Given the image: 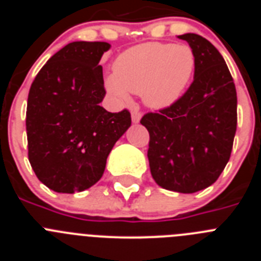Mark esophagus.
<instances>
[{"mask_svg": "<svg viewBox=\"0 0 261 261\" xmlns=\"http://www.w3.org/2000/svg\"><path fill=\"white\" fill-rule=\"evenodd\" d=\"M140 120H141V112H138L137 110L132 111V121L135 124L140 123Z\"/></svg>", "mask_w": 261, "mask_h": 261, "instance_id": "34e87169", "label": "esophagus"}]
</instances>
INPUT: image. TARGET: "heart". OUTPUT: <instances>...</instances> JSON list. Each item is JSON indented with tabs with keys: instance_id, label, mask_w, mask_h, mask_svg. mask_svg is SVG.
Listing matches in <instances>:
<instances>
[{
	"instance_id": "b5f03b06",
	"label": "heart",
	"mask_w": 261,
	"mask_h": 261,
	"mask_svg": "<svg viewBox=\"0 0 261 261\" xmlns=\"http://www.w3.org/2000/svg\"><path fill=\"white\" fill-rule=\"evenodd\" d=\"M195 69L196 55L190 45L145 43L117 57L107 89L123 102L130 93H141L147 106L168 107L183 95Z\"/></svg>"
}]
</instances>
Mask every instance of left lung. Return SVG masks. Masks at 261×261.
Listing matches in <instances>:
<instances>
[{"label":"left lung","instance_id":"1","mask_svg":"<svg viewBox=\"0 0 261 261\" xmlns=\"http://www.w3.org/2000/svg\"><path fill=\"white\" fill-rule=\"evenodd\" d=\"M196 55L195 77L186 93L159 112H147V158L153 179L168 191L193 193L218 179L237 132V90L221 53L197 34L177 36Z\"/></svg>","mask_w":261,"mask_h":261}]
</instances>
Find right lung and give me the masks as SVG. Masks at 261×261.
Returning <instances> with one entry per match:
<instances>
[{
    "instance_id": "add662e5",
    "label": "right lung",
    "mask_w": 261,
    "mask_h": 261,
    "mask_svg": "<svg viewBox=\"0 0 261 261\" xmlns=\"http://www.w3.org/2000/svg\"><path fill=\"white\" fill-rule=\"evenodd\" d=\"M111 45L73 41L55 53L27 99L29 161L41 183L59 193L85 191L102 177L107 156L132 124L128 110L108 112L99 65Z\"/></svg>"
}]
</instances>
